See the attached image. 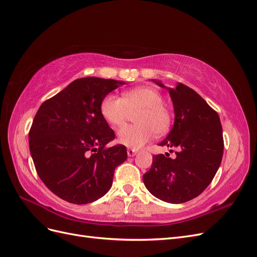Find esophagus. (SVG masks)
Wrapping results in <instances>:
<instances>
[{
  "mask_svg": "<svg viewBox=\"0 0 257 257\" xmlns=\"http://www.w3.org/2000/svg\"><path fill=\"white\" fill-rule=\"evenodd\" d=\"M137 153H138V150L127 149V155H128V157H134V155H136Z\"/></svg>",
  "mask_w": 257,
  "mask_h": 257,
  "instance_id": "34e87169",
  "label": "esophagus"
}]
</instances>
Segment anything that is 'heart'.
Here are the masks:
<instances>
[{
    "mask_svg": "<svg viewBox=\"0 0 257 257\" xmlns=\"http://www.w3.org/2000/svg\"><path fill=\"white\" fill-rule=\"evenodd\" d=\"M100 114L112 127H121L135 113L133 125L119 131L118 142L128 148L138 149L151 141L154 134L163 135L170 128L173 114L163 103V95L150 87L127 90L118 97L106 95L99 106Z\"/></svg>",
    "mask_w": 257,
    "mask_h": 257,
    "instance_id": "1",
    "label": "heart"
}]
</instances>
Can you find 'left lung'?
I'll list each match as a JSON object with an SVG mask.
<instances>
[{"instance_id": "obj_1", "label": "left lung", "mask_w": 257, "mask_h": 257, "mask_svg": "<svg viewBox=\"0 0 257 257\" xmlns=\"http://www.w3.org/2000/svg\"><path fill=\"white\" fill-rule=\"evenodd\" d=\"M168 90L175 124L160 145L176 147L179 151L175 159L168 153L155 154L143 179L155 197L181 204L200 195L211 183L223 157V132L219 114L193 89L178 83Z\"/></svg>"}]
</instances>
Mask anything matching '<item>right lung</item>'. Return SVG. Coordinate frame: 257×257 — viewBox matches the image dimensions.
I'll return each mask as SVG.
<instances>
[{"mask_svg": "<svg viewBox=\"0 0 257 257\" xmlns=\"http://www.w3.org/2000/svg\"><path fill=\"white\" fill-rule=\"evenodd\" d=\"M122 81L85 77L69 83L38 108L29 132L34 166L45 185L68 203H92L109 191L126 147L108 148L114 132L99 106Z\"/></svg>", "mask_w": 257, "mask_h": 257, "instance_id": "obj_1", "label": "right lung"}]
</instances>
